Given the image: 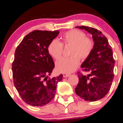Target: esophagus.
I'll return each mask as SVG.
<instances>
[{"instance_id":"1","label":"esophagus","mask_w":123,"mask_h":123,"mask_svg":"<svg viewBox=\"0 0 123 123\" xmlns=\"http://www.w3.org/2000/svg\"><path fill=\"white\" fill-rule=\"evenodd\" d=\"M63 77H68V76L70 75V74H67V73H63Z\"/></svg>"}]
</instances>
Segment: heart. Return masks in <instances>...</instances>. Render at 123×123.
Instances as JSON below:
<instances>
[{"instance_id":"obj_1","label":"heart","mask_w":123,"mask_h":123,"mask_svg":"<svg viewBox=\"0 0 123 123\" xmlns=\"http://www.w3.org/2000/svg\"><path fill=\"white\" fill-rule=\"evenodd\" d=\"M63 43L57 39H53L48 46L49 55L55 59H59L64 54V44L72 46L69 58H64L58 61L56 68L60 72L69 73L75 70L80 63V58L86 59L91 55L94 46V40L86 37L82 31L72 29L66 32L62 36Z\"/></svg>"}]
</instances>
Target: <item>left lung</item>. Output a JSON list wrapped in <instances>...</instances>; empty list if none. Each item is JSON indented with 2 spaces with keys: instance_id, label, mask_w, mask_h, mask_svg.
I'll return each instance as SVG.
<instances>
[{
  "instance_id": "obj_1",
  "label": "left lung",
  "mask_w": 123,
  "mask_h": 123,
  "mask_svg": "<svg viewBox=\"0 0 123 123\" xmlns=\"http://www.w3.org/2000/svg\"><path fill=\"white\" fill-rule=\"evenodd\" d=\"M76 28L85 29L92 35L94 46L91 55L81 65L82 71L90 74L85 75L77 72L79 82L75 91L82 99L95 101L104 97L112 84L115 63L113 50L101 31L85 26Z\"/></svg>"
}]
</instances>
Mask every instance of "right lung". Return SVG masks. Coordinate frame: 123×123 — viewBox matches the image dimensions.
Wrapping results in <instances>:
<instances>
[{"instance_id":"add662e5","label":"right lung","mask_w":123,"mask_h":123,"mask_svg":"<svg viewBox=\"0 0 123 123\" xmlns=\"http://www.w3.org/2000/svg\"><path fill=\"white\" fill-rule=\"evenodd\" d=\"M58 31L35 30L26 35L18 45L12 63L13 83L22 99L32 106H42L54 98L61 74L51 78L55 67L48 46Z\"/></svg>"}]
</instances>
